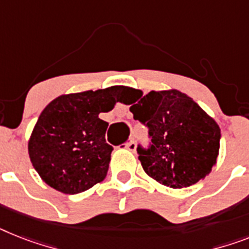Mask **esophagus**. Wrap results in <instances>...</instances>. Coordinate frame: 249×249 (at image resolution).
I'll use <instances>...</instances> for the list:
<instances>
[{
	"label": "esophagus",
	"instance_id": "esophagus-1",
	"mask_svg": "<svg viewBox=\"0 0 249 249\" xmlns=\"http://www.w3.org/2000/svg\"><path fill=\"white\" fill-rule=\"evenodd\" d=\"M126 149H128L129 151H135V150H136V142H135L133 140H131V141L126 145Z\"/></svg>",
	"mask_w": 249,
	"mask_h": 249
}]
</instances>
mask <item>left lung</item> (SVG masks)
<instances>
[{
	"instance_id": "1",
	"label": "left lung",
	"mask_w": 249,
	"mask_h": 249,
	"mask_svg": "<svg viewBox=\"0 0 249 249\" xmlns=\"http://www.w3.org/2000/svg\"><path fill=\"white\" fill-rule=\"evenodd\" d=\"M136 95L129 110L150 139L146 147L137 145L143 170L170 188L190 187L210 173L220 147L217 123L178 90Z\"/></svg>"
}]
</instances>
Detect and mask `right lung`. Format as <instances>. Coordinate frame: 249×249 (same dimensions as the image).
I'll use <instances>...</instances> for the list:
<instances>
[{
  "instance_id": "right-lung-1",
  "label": "right lung",
  "mask_w": 249,
  "mask_h": 249,
  "mask_svg": "<svg viewBox=\"0 0 249 249\" xmlns=\"http://www.w3.org/2000/svg\"><path fill=\"white\" fill-rule=\"evenodd\" d=\"M120 88L61 95L39 116L29 140L33 166L48 186L76 195L102 182L113 147L106 141L108 122L99 113L114 108Z\"/></svg>"
}]
</instances>
